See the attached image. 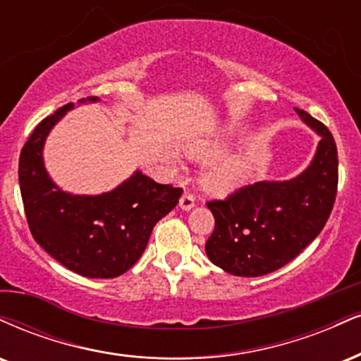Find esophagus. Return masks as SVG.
<instances>
[{
	"label": "esophagus",
	"mask_w": 361,
	"mask_h": 361,
	"mask_svg": "<svg viewBox=\"0 0 361 361\" xmlns=\"http://www.w3.org/2000/svg\"><path fill=\"white\" fill-rule=\"evenodd\" d=\"M193 207H195V197H193V195H190V193H185L183 197L180 198V208H181V210L188 212V210H192Z\"/></svg>",
	"instance_id": "34e87169"
}]
</instances>
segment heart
I'll use <instances>...</instances> for the list:
<instances>
[{
    "label": "heart",
    "instance_id": "obj_1",
    "mask_svg": "<svg viewBox=\"0 0 361 361\" xmlns=\"http://www.w3.org/2000/svg\"><path fill=\"white\" fill-rule=\"evenodd\" d=\"M233 142V134L220 131L203 139H190L183 142V151L195 161H210L203 171V185L210 192L228 195L242 188L250 178V163L242 154H225ZM168 161L178 164L173 154H168Z\"/></svg>",
    "mask_w": 361,
    "mask_h": 361
}]
</instances>
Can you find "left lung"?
Here are the masks:
<instances>
[{
    "label": "left lung",
    "instance_id": "obj_1",
    "mask_svg": "<svg viewBox=\"0 0 361 361\" xmlns=\"http://www.w3.org/2000/svg\"><path fill=\"white\" fill-rule=\"evenodd\" d=\"M294 111L319 136L305 171L290 180L257 181L227 200L207 203L215 230L205 252L232 276L259 277L286 266L319 235L333 210L338 186L334 139L306 111Z\"/></svg>",
    "mask_w": 361,
    "mask_h": 361
}]
</instances>
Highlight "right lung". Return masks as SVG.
<instances>
[{
  "instance_id": "add662e5",
  "label": "right lung",
  "mask_w": 361,
  "mask_h": 361,
  "mask_svg": "<svg viewBox=\"0 0 361 361\" xmlns=\"http://www.w3.org/2000/svg\"><path fill=\"white\" fill-rule=\"evenodd\" d=\"M101 99H80L95 104ZM73 104L60 107L35 128L20 154V190L37 244L62 266L90 279L129 271L145 252L153 227L178 205L183 190L133 173L111 192L73 195L51 180L43 147L51 129Z\"/></svg>"
}]
</instances>
